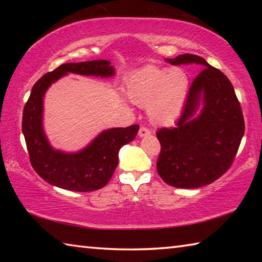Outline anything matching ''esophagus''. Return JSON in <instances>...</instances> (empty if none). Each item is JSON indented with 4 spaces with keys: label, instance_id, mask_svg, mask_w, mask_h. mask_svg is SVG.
<instances>
[{
    "label": "esophagus",
    "instance_id": "obj_1",
    "mask_svg": "<svg viewBox=\"0 0 262 262\" xmlns=\"http://www.w3.org/2000/svg\"><path fill=\"white\" fill-rule=\"evenodd\" d=\"M150 134H151V132H150L147 127H144V126L140 127V130H139V136H140V137L149 136Z\"/></svg>",
    "mask_w": 262,
    "mask_h": 262
}]
</instances>
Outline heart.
Instances as JSON below:
<instances>
[{
  "instance_id": "b5f03b06",
  "label": "heart",
  "mask_w": 262,
  "mask_h": 262,
  "mask_svg": "<svg viewBox=\"0 0 262 262\" xmlns=\"http://www.w3.org/2000/svg\"><path fill=\"white\" fill-rule=\"evenodd\" d=\"M188 85V77L183 69L149 66L129 77L127 95L136 105H148V115L154 123L166 126L179 118Z\"/></svg>"
}]
</instances>
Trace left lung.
<instances>
[{
    "label": "left lung",
    "mask_w": 262,
    "mask_h": 262,
    "mask_svg": "<svg viewBox=\"0 0 262 262\" xmlns=\"http://www.w3.org/2000/svg\"><path fill=\"white\" fill-rule=\"evenodd\" d=\"M168 63L201 64L176 127L156 133L161 143L157 172L167 185L198 188L214 183L232 165L245 132L243 111L231 82L201 56L183 54ZM201 114L194 117L198 106Z\"/></svg>",
    "instance_id": "8db88e82"
}]
</instances>
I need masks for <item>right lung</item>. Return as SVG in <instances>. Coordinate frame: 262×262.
Instances as JSON below:
<instances>
[{"label": "right lung", "mask_w": 262, "mask_h": 262, "mask_svg": "<svg viewBox=\"0 0 262 262\" xmlns=\"http://www.w3.org/2000/svg\"><path fill=\"white\" fill-rule=\"evenodd\" d=\"M69 73L111 77L114 68L107 60H94L63 63L43 75L33 85L24 106L21 130L31 165L43 180L73 192H92L103 188L112 178L119 163V150L135 139L140 126L101 132L86 148L75 154L52 148L42 128L43 96L52 83Z\"/></svg>", "instance_id": "1"}]
</instances>
